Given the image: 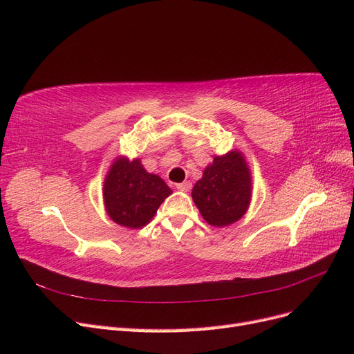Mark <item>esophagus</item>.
I'll list each match as a JSON object with an SVG mask.
<instances>
[{"mask_svg":"<svg viewBox=\"0 0 354 354\" xmlns=\"http://www.w3.org/2000/svg\"><path fill=\"white\" fill-rule=\"evenodd\" d=\"M176 187L181 192H189L192 189V183H190V181H183V183L176 185Z\"/></svg>","mask_w":354,"mask_h":354,"instance_id":"1","label":"esophagus"}]
</instances>
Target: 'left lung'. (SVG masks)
Listing matches in <instances>:
<instances>
[{
    "label": "left lung",
    "mask_w": 354,
    "mask_h": 354,
    "mask_svg": "<svg viewBox=\"0 0 354 354\" xmlns=\"http://www.w3.org/2000/svg\"><path fill=\"white\" fill-rule=\"evenodd\" d=\"M251 196V169L236 149L214 156L192 189V199L201 216L214 227H226L241 220L248 211Z\"/></svg>",
    "instance_id": "obj_1"
}]
</instances>
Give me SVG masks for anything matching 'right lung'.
Returning a JSON list of instances; mask_svg holds the SVG:
<instances>
[{
  "mask_svg": "<svg viewBox=\"0 0 354 354\" xmlns=\"http://www.w3.org/2000/svg\"><path fill=\"white\" fill-rule=\"evenodd\" d=\"M171 194L165 181L147 173L138 158L116 156L103 181L106 212L112 221L128 229L146 226Z\"/></svg>",
  "mask_w": 354,
  "mask_h": 354,
  "instance_id": "right-lung-1",
  "label": "right lung"
}]
</instances>
